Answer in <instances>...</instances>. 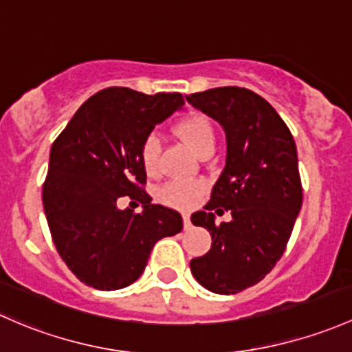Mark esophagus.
Wrapping results in <instances>:
<instances>
[{
    "label": "esophagus",
    "instance_id": "34e87169",
    "mask_svg": "<svg viewBox=\"0 0 352 352\" xmlns=\"http://www.w3.org/2000/svg\"><path fill=\"white\" fill-rule=\"evenodd\" d=\"M183 226L184 230H191V220H190V213H183Z\"/></svg>",
    "mask_w": 352,
    "mask_h": 352
}]
</instances>
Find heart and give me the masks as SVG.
<instances>
[{
	"label": "heart",
	"instance_id": "1",
	"mask_svg": "<svg viewBox=\"0 0 352 352\" xmlns=\"http://www.w3.org/2000/svg\"><path fill=\"white\" fill-rule=\"evenodd\" d=\"M176 135L190 147L198 157L205 154H212L215 149V130L208 118L203 115H190L184 120H181L176 125ZM159 151L161 144L155 133H151L144 140L140 147V161H142L144 169L149 175H154L157 171ZM203 191L200 183L193 181H169L159 190V198L168 205L177 206V208H190L198 201Z\"/></svg>",
	"mask_w": 352,
	"mask_h": 352
}]
</instances>
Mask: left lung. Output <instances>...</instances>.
Returning <instances> with one entry per match:
<instances>
[{
  "label": "left lung",
  "mask_w": 352,
  "mask_h": 352,
  "mask_svg": "<svg viewBox=\"0 0 352 352\" xmlns=\"http://www.w3.org/2000/svg\"><path fill=\"white\" fill-rule=\"evenodd\" d=\"M186 101L226 132V168L193 226L212 235L205 256L191 259L195 280L219 295L259 283L283 256L302 208L298 155L292 132L273 107L237 86L213 88ZM230 209L232 220L214 223L212 210Z\"/></svg>",
  "instance_id": "obj_1"
}]
</instances>
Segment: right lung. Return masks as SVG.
Wrapping results in <instances>:
<instances>
[{
  "mask_svg": "<svg viewBox=\"0 0 352 352\" xmlns=\"http://www.w3.org/2000/svg\"><path fill=\"white\" fill-rule=\"evenodd\" d=\"M184 104L179 93L107 88L79 107L50 147L42 200L57 252L82 283L120 289L139 280L152 248L183 229L176 210L142 190L140 147L157 123ZM143 212L120 210V196Z\"/></svg>",
  "mask_w": 352,
  "mask_h": 352,
  "instance_id": "obj_1",
  "label": "right lung"
}]
</instances>
